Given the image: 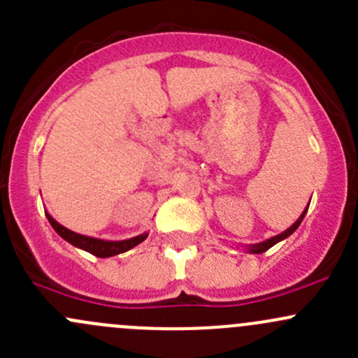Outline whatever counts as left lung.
Listing matches in <instances>:
<instances>
[{"label": "left lung", "instance_id": "1", "mask_svg": "<svg viewBox=\"0 0 358 358\" xmlns=\"http://www.w3.org/2000/svg\"><path fill=\"white\" fill-rule=\"evenodd\" d=\"M306 211H308V208H306L305 211L301 213V216H299V218L296 220L294 223H292V225L289 227V229H287V230H284L282 234H279V236L272 237V239H266V241H263V243L252 244V246H249V248H248V251H249V252H258V255H259V252H265L266 249H270V248H272V246H275L277 243H280V241H284V239H286V237H289L291 234L294 232L296 229H298V227H299V223L303 222V218H305Z\"/></svg>", "mask_w": 358, "mask_h": 358}]
</instances>
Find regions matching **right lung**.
<instances>
[{"label":"right lung","instance_id":"right-lung-1","mask_svg":"<svg viewBox=\"0 0 358 358\" xmlns=\"http://www.w3.org/2000/svg\"><path fill=\"white\" fill-rule=\"evenodd\" d=\"M46 218H48L50 225L53 227V230H55L62 239H66L67 243L72 244V246L92 252V255H95L96 258H109V256H115L119 255V252L129 251V249L135 248L136 244L143 243V241L147 239V236H149V234H142V236L131 237V239H126V241L95 239V237L81 236V234H76L72 232V230L66 229V227L60 225L59 222H55L48 213H46Z\"/></svg>","mask_w":358,"mask_h":358}]
</instances>
